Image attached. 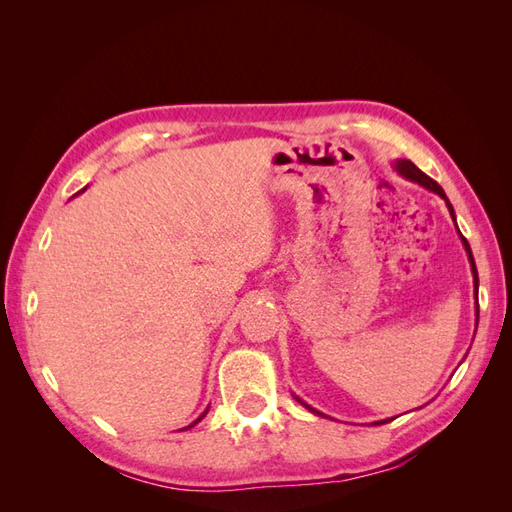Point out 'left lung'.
<instances>
[{
	"label": "left lung",
	"instance_id": "obj_1",
	"mask_svg": "<svg viewBox=\"0 0 512 512\" xmlns=\"http://www.w3.org/2000/svg\"><path fill=\"white\" fill-rule=\"evenodd\" d=\"M393 166H395V170H397V173H399L401 177H406L408 181H414V183H418V185H423L425 190H429V192H433V194H438L440 198H444V203H446L448 211H451V218L455 220V211H453V205L448 203V198H446L444 190L440 188V185H438L436 181H433L431 177H427V175L423 173V170H421V168H416V166H414L410 160H397ZM455 226H457V222H455ZM457 230H459V228H457ZM459 237H461V243H463V247H466V252H468V260H470L472 275H474V288H476V294H478V273H476V265H474V256H472V250H470V243L466 241V237L461 235V232H459ZM294 399H297L299 404H301V406H305L307 410H312L314 414L322 416V414H320V412H316L314 408H309V406L305 404V401H301L299 397H294ZM384 423H389V418H386V421H378V423H374V425H384Z\"/></svg>",
	"mask_w": 512,
	"mask_h": 512
}]
</instances>
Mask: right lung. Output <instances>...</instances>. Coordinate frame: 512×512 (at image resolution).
Masks as SVG:
<instances>
[{"label": "right lung", "instance_id": "right-lung-1", "mask_svg": "<svg viewBox=\"0 0 512 512\" xmlns=\"http://www.w3.org/2000/svg\"><path fill=\"white\" fill-rule=\"evenodd\" d=\"M81 192H83V190H81ZM207 412H209V408H207V410H205V412H203V414H200V416H198V418H196V421H194V423H192V425H188V427H183V429H190V427H194V425H196V423H200V421H203V418H205V414H207Z\"/></svg>", "mask_w": 512, "mask_h": 512}]
</instances>
